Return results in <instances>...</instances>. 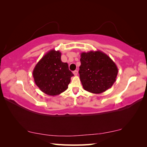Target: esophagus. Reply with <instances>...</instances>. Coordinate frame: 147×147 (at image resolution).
Listing matches in <instances>:
<instances>
[{"label":"esophagus","instance_id":"1","mask_svg":"<svg viewBox=\"0 0 147 147\" xmlns=\"http://www.w3.org/2000/svg\"><path fill=\"white\" fill-rule=\"evenodd\" d=\"M78 71H77V70L73 71V74H74L75 76H76L77 74H78Z\"/></svg>","mask_w":147,"mask_h":147}]
</instances>
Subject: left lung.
I'll use <instances>...</instances> for the list:
<instances>
[{
    "label": "left lung",
    "mask_w": 147,
    "mask_h": 147,
    "mask_svg": "<svg viewBox=\"0 0 147 147\" xmlns=\"http://www.w3.org/2000/svg\"><path fill=\"white\" fill-rule=\"evenodd\" d=\"M80 78L83 88L94 94L108 90L116 81L118 68L112 59L100 51L80 54Z\"/></svg>",
    "instance_id": "obj_1"
}]
</instances>
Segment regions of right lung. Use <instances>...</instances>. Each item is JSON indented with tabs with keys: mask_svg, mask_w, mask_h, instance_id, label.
<instances>
[{
	"mask_svg": "<svg viewBox=\"0 0 147 147\" xmlns=\"http://www.w3.org/2000/svg\"><path fill=\"white\" fill-rule=\"evenodd\" d=\"M61 54L59 51H49L38 62L32 73L37 86L50 96L58 95L65 91L74 75L68 64L61 61Z\"/></svg>",
	"mask_w": 147,
	"mask_h": 147,
	"instance_id": "add662e5",
	"label": "right lung"
}]
</instances>
